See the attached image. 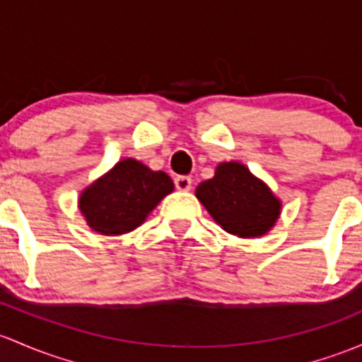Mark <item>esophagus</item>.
I'll use <instances>...</instances> for the list:
<instances>
[{
    "label": "esophagus",
    "mask_w": 362,
    "mask_h": 362,
    "mask_svg": "<svg viewBox=\"0 0 362 362\" xmlns=\"http://www.w3.org/2000/svg\"><path fill=\"white\" fill-rule=\"evenodd\" d=\"M175 187H177L178 191H189V189L192 187V178L180 175V177L175 178Z\"/></svg>",
    "instance_id": "34e87169"
}]
</instances>
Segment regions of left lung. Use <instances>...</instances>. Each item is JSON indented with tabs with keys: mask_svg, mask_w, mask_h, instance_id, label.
Here are the masks:
<instances>
[{
	"mask_svg": "<svg viewBox=\"0 0 362 362\" xmlns=\"http://www.w3.org/2000/svg\"><path fill=\"white\" fill-rule=\"evenodd\" d=\"M196 197L223 230L239 238L267 234L281 213L271 189L238 161L220 163L215 177L197 185Z\"/></svg>",
	"mask_w": 362,
	"mask_h": 362,
	"instance_id": "left-lung-1",
	"label": "left lung"
}]
</instances>
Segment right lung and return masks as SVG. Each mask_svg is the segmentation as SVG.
<instances>
[{
	"label": "right lung",
	"mask_w": 362,
	"mask_h": 362,
	"mask_svg": "<svg viewBox=\"0 0 362 362\" xmlns=\"http://www.w3.org/2000/svg\"><path fill=\"white\" fill-rule=\"evenodd\" d=\"M173 191L165 171H152L136 159H123L79 196L86 223L104 235L127 234L144 223L159 201Z\"/></svg>",
	"instance_id": "right-lung-1"
}]
</instances>
